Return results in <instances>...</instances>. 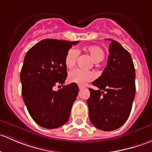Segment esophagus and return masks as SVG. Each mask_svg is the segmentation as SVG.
<instances>
[{
  "label": "esophagus",
  "instance_id": "34e87169",
  "mask_svg": "<svg viewBox=\"0 0 152 152\" xmlns=\"http://www.w3.org/2000/svg\"><path fill=\"white\" fill-rule=\"evenodd\" d=\"M79 90H83L84 88H85V87H84V86H82V85H79Z\"/></svg>",
  "mask_w": 152,
  "mask_h": 152
}]
</instances>
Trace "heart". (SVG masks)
Returning a JSON list of instances; mask_svg holds the SVG:
<instances>
[{"label":"heart","mask_w":152,"mask_h":152,"mask_svg":"<svg viewBox=\"0 0 152 152\" xmlns=\"http://www.w3.org/2000/svg\"><path fill=\"white\" fill-rule=\"evenodd\" d=\"M85 51L87 52L95 62H99L104 58V52L100 47L91 45L85 48ZM79 56V51L75 48H70L67 50L65 57V65L67 68H72L76 64ZM95 74L91 71H85L80 69H75L71 70L68 74V81L72 83L79 85H84L88 82L93 80Z\"/></svg>","instance_id":"b5f03b06"}]
</instances>
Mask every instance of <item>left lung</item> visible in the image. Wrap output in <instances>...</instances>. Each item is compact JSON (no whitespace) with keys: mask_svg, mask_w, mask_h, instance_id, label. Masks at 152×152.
<instances>
[{"mask_svg":"<svg viewBox=\"0 0 152 152\" xmlns=\"http://www.w3.org/2000/svg\"><path fill=\"white\" fill-rule=\"evenodd\" d=\"M109 47L107 66L93 82L87 100L89 118L99 129L113 131L126 121L135 96V70L130 53L115 40Z\"/></svg>","mask_w":152,"mask_h":152,"instance_id":"obj_1","label":"left lung"}]
</instances>
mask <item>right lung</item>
<instances>
[{
  "instance_id": "obj_1",
  "label": "right lung",
  "mask_w": 152,
  "mask_h": 152,
  "mask_svg": "<svg viewBox=\"0 0 152 152\" xmlns=\"http://www.w3.org/2000/svg\"><path fill=\"white\" fill-rule=\"evenodd\" d=\"M78 42L42 39L31 48L24 58L20 71L23 99L31 117L44 128L62 126L70 117L79 87L71 83L57 91L53 87L65 83V55Z\"/></svg>"
}]
</instances>
